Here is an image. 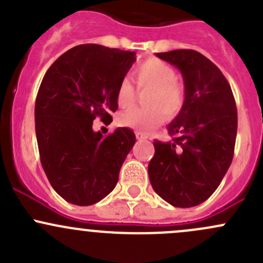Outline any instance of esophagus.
Instances as JSON below:
<instances>
[{
  "instance_id": "esophagus-1",
  "label": "esophagus",
  "mask_w": 263,
  "mask_h": 263,
  "mask_svg": "<svg viewBox=\"0 0 263 263\" xmlns=\"http://www.w3.org/2000/svg\"><path fill=\"white\" fill-rule=\"evenodd\" d=\"M136 137H137V140H146L147 139L146 135H142V134H140V132H136Z\"/></svg>"
}]
</instances>
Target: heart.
I'll list each match as a JSON object with an SVG mask.
<instances>
[{"label": "heart", "mask_w": 263, "mask_h": 263, "mask_svg": "<svg viewBox=\"0 0 263 263\" xmlns=\"http://www.w3.org/2000/svg\"><path fill=\"white\" fill-rule=\"evenodd\" d=\"M134 79L139 89H148L145 108H135L118 117V123L147 134L168 119L181 115L185 104V86L176 78V70L164 61L148 58L136 66ZM136 100V90L131 81L123 79L117 89V103L121 108H129Z\"/></svg>", "instance_id": "heart-1"}]
</instances>
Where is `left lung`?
<instances>
[{"instance_id": "1", "label": "left lung", "mask_w": 263, "mask_h": 263, "mask_svg": "<svg viewBox=\"0 0 263 263\" xmlns=\"http://www.w3.org/2000/svg\"><path fill=\"white\" fill-rule=\"evenodd\" d=\"M156 55L181 71L185 104L166 127L172 141H154L148 178L166 202L192 208L213 195L232 164L238 126L234 95L221 71L200 52Z\"/></svg>"}]
</instances>
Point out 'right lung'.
<instances>
[{"label":"right lung","mask_w":263,"mask_h":263,"mask_svg":"<svg viewBox=\"0 0 263 263\" xmlns=\"http://www.w3.org/2000/svg\"><path fill=\"white\" fill-rule=\"evenodd\" d=\"M135 61V52L81 44L60 55L42 80L35 100L41 163L67 202L94 205L115 190L136 136L119 127L103 137L92 121L112 122L117 89Z\"/></svg>","instance_id":"add662e5"}]
</instances>
